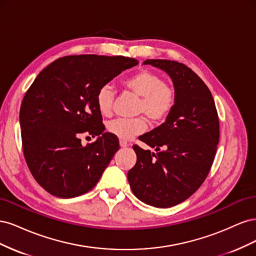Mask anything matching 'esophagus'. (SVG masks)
Segmentation results:
<instances>
[{
  "label": "esophagus",
  "instance_id": "esophagus-1",
  "mask_svg": "<svg viewBox=\"0 0 256 256\" xmlns=\"http://www.w3.org/2000/svg\"><path fill=\"white\" fill-rule=\"evenodd\" d=\"M120 147H124V148H125V147L129 146V144H128L126 141H122V140H120Z\"/></svg>",
  "mask_w": 256,
  "mask_h": 256
}]
</instances>
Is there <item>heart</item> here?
Wrapping results in <instances>:
<instances>
[{
  "instance_id": "heart-1",
  "label": "heart",
  "mask_w": 256,
  "mask_h": 256,
  "mask_svg": "<svg viewBox=\"0 0 256 256\" xmlns=\"http://www.w3.org/2000/svg\"><path fill=\"white\" fill-rule=\"evenodd\" d=\"M122 85L129 92L141 97L136 113L145 115L152 124H162L173 112L177 99L176 90L171 84L166 83L160 74L142 69L124 80ZM114 99V88L110 84L102 85L96 95L98 111L104 116H110L113 112ZM146 128L147 124L144 118H118L108 124L109 132L122 141L143 134Z\"/></svg>"
}]
</instances>
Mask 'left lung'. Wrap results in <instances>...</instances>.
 <instances>
[{
  "label": "left lung",
  "mask_w": 256,
  "mask_h": 256,
  "mask_svg": "<svg viewBox=\"0 0 256 256\" xmlns=\"http://www.w3.org/2000/svg\"><path fill=\"white\" fill-rule=\"evenodd\" d=\"M143 64L171 76L177 99L168 118L138 138L157 152L134 145L136 164L128 182L142 202L168 208L190 198L206 180L219 143V118L210 90L189 67L168 60Z\"/></svg>",
  "instance_id": "left-lung-1"
}]
</instances>
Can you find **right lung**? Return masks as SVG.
<instances>
[{"label":"right lung","instance_id":"obj_1","mask_svg":"<svg viewBox=\"0 0 256 256\" xmlns=\"http://www.w3.org/2000/svg\"><path fill=\"white\" fill-rule=\"evenodd\" d=\"M136 58L96 54L60 58L37 76L22 100L23 154L30 173L50 194L72 198L95 187L120 144L104 132L96 95ZM98 135L83 146L80 136Z\"/></svg>","mask_w":256,"mask_h":256}]
</instances>
